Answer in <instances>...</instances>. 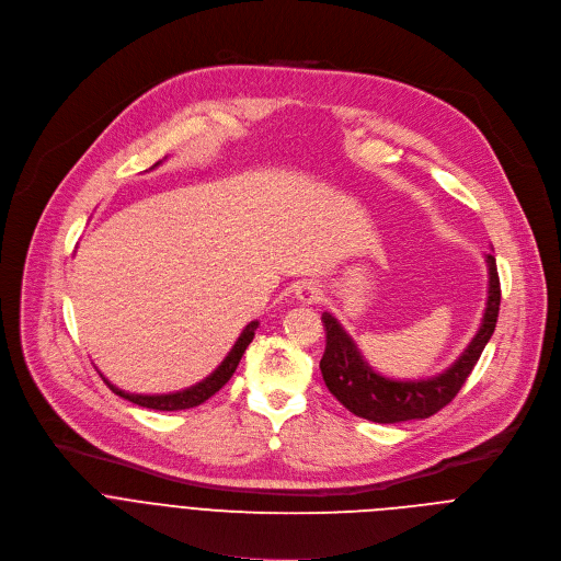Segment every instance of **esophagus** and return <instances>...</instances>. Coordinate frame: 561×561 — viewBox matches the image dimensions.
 <instances>
[{"label":"esophagus","instance_id":"obj_1","mask_svg":"<svg viewBox=\"0 0 561 561\" xmlns=\"http://www.w3.org/2000/svg\"><path fill=\"white\" fill-rule=\"evenodd\" d=\"M321 298H323V291L312 280H305L296 287V300L302 302V305H317Z\"/></svg>","mask_w":561,"mask_h":561}]
</instances>
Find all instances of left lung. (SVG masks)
Segmentation results:
<instances>
[{"label":"left lung","instance_id":"obj_1","mask_svg":"<svg viewBox=\"0 0 561 561\" xmlns=\"http://www.w3.org/2000/svg\"><path fill=\"white\" fill-rule=\"evenodd\" d=\"M488 263V302L481 325L474 339L468 343L463 354L442 375L416 381H394L381 377L360 356L352 336L341 328V323L323 312L321 321L325 325V354L321 358V375L328 390L356 416L375 423H401L412 419H427L446 408L477 365L483 347L488 345L496 317H500L502 287L496 274V261L492 254L485 256Z\"/></svg>","mask_w":561,"mask_h":561}]
</instances>
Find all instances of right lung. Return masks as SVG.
<instances>
[{
    "label": "right lung",
    "instance_id": "right-lung-1",
    "mask_svg": "<svg viewBox=\"0 0 561 561\" xmlns=\"http://www.w3.org/2000/svg\"><path fill=\"white\" fill-rule=\"evenodd\" d=\"M256 328H259V321L249 323V325L242 330V334L238 336V341L233 343L231 352H229V354L225 356V360L211 371V375H209L205 381H201V383H196V386H192V388H186V390H180V392H171V394H131V392H124V390L115 388V386L108 383L102 375H100V377L104 379V383H106L117 397L127 399V401H131V403H136V405H142V408L162 410V412L196 408V405L205 403L209 397H214V394L233 377V371H236V367H238V363H240V358H242L247 345L252 343V339H254Z\"/></svg>",
    "mask_w": 561,
    "mask_h": 561
}]
</instances>
